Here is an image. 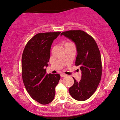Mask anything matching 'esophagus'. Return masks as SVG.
I'll list each match as a JSON object with an SVG mask.
<instances>
[{"instance_id":"34e87169","label":"esophagus","mask_w":120,"mask_h":120,"mask_svg":"<svg viewBox=\"0 0 120 120\" xmlns=\"http://www.w3.org/2000/svg\"><path fill=\"white\" fill-rule=\"evenodd\" d=\"M65 76H66V75H65V74H60V76H61V77H65Z\"/></svg>"}]
</instances>
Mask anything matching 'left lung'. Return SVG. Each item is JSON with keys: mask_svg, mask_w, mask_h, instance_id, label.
<instances>
[{"mask_svg": "<svg viewBox=\"0 0 120 120\" xmlns=\"http://www.w3.org/2000/svg\"><path fill=\"white\" fill-rule=\"evenodd\" d=\"M74 41L76 47L75 65L80 67L82 78L69 88L72 97L76 100L85 101L97 90L102 75L101 58L97 44L90 35L81 30H70L61 33Z\"/></svg>", "mask_w": 120, "mask_h": 120, "instance_id": "8db88e82", "label": "left lung"}]
</instances>
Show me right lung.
<instances>
[{"instance_id": "right-lung-1", "label": "right lung", "mask_w": 120, "mask_h": 120, "mask_svg": "<svg viewBox=\"0 0 120 120\" xmlns=\"http://www.w3.org/2000/svg\"><path fill=\"white\" fill-rule=\"evenodd\" d=\"M60 32L41 33L27 42L22 57V76L28 93L42 105L48 104L54 99L55 88L60 79L59 74H47L53 40Z\"/></svg>"}]
</instances>
